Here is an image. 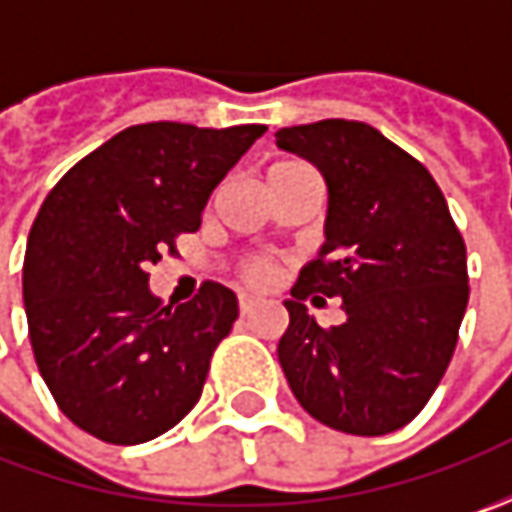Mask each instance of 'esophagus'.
<instances>
[{
	"label": "esophagus",
	"mask_w": 512,
	"mask_h": 512,
	"mask_svg": "<svg viewBox=\"0 0 512 512\" xmlns=\"http://www.w3.org/2000/svg\"><path fill=\"white\" fill-rule=\"evenodd\" d=\"M239 310H242V316H250V313L256 310V299H253V296H242V299H239Z\"/></svg>",
	"instance_id": "34e87169"
}]
</instances>
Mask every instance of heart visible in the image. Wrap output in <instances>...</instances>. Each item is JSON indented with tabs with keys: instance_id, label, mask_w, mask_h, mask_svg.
<instances>
[{
	"instance_id": "b5f03b06",
	"label": "heart",
	"mask_w": 512,
	"mask_h": 512,
	"mask_svg": "<svg viewBox=\"0 0 512 512\" xmlns=\"http://www.w3.org/2000/svg\"><path fill=\"white\" fill-rule=\"evenodd\" d=\"M285 173H313V170L302 165V162H276L273 168L267 170V179L273 176H285ZM247 279L262 285V282H270L273 279V265L270 262H250L247 265Z\"/></svg>"
}]
</instances>
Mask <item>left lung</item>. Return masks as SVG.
<instances>
[{"label":"left lung","instance_id":"left-lung-1","mask_svg":"<svg viewBox=\"0 0 512 512\" xmlns=\"http://www.w3.org/2000/svg\"><path fill=\"white\" fill-rule=\"evenodd\" d=\"M276 145L327 182L325 245L285 307L279 362L316 422L384 436L419 416L442 382L467 307V247L419 159L364 122L282 128ZM307 295H339L345 322L319 328Z\"/></svg>","mask_w":512,"mask_h":512}]
</instances>
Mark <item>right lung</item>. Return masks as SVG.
<instances>
[{
    "label": "right lung",
    "instance_id": "right-lung-1",
    "mask_svg": "<svg viewBox=\"0 0 512 512\" xmlns=\"http://www.w3.org/2000/svg\"><path fill=\"white\" fill-rule=\"evenodd\" d=\"M265 130L133 125L39 207L22 267L30 347L59 410L90 436L150 442L199 402L239 319L236 293L205 282L185 305H162L148 270L199 230L213 187Z\"/></svg>",
    "mask_w": 512,
    "mask_h": 512
}]
</instances>
